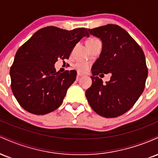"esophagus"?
<instances>
[{
    "label": "esophagus",
    "mask_w": 158,
    "mask_h": 158,
    "mask_svg": "<svg viewBox=\"0 0 158 158\" xmlns=\"http://www.w3.org/2000/svg\"><path fill=\"white\" fill-rule=\"evenodd\" d=\"M83 76V74H81V73H78V74H77V80H79V79L80 77H81Z\"/></svg>",
    "instance_id": "34e87169"
}]
</instances>
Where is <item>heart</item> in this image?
Returning <instances> with one entry per match:
<instances>
[{
  "label": "heart",
  "mask_w": 158,
  "mask_h": 158,
  "mask_svg": "<svg viewBox=\"0 0 158 158\" xmlns=\"http://www.w3.org/2000/svg\"><path fill=\"white\" fill-rule=\"evenodd\" d=\"M97 41H100V40L97 39V38H90L87 41V45H88V47H89L90 45L94 44V43L97 42ZM73 67L77 71L80 72V73H85L89 68V64L86 61H79L74 64Z\"/></svg>",
  "instance_id": "obj_1"
}]
</instances>
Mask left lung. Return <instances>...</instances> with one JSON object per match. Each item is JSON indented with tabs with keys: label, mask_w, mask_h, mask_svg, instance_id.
I'll return each instance as SVG.
<instances>
[{
	"label": "left lung",
	"mask_w": 158,
	"mask_h": 158,
	"mask_svg": "<svg viewBox=\"0 0 158 158\" xmlns=\"http://www.w3.org/2000/svg\"><path fill=\"white\" fill-rule=\"evenodd\" d=\"M88 31L101 39L102 48L92 66V85L85 96L99 115L117 117L131 109L144 90L148 77L144 52L118 25L107 24ZM101 73H112L106 85L97 77Z\"/></svg>",
	"instance_id": "8db88e82"
}]
</instances>
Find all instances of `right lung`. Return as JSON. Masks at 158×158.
Returning a JSON list of instances; mask_svg holds the SVG:
<instances>
[{
  "label": "right lung",
  "instance_id": "right-lung-1",
  "mask_svg": "<svg viewBox=\"0 0 158 158\" xmlns=\"http://www.w3.org/2000/svg\"><path fill=\"white\" fill-rule=\"evenodd\" d=\"M85 36H89L85 28L66 30L47 27L20 47L10 73L12 93L23 109L44 115L62 104L68 88L76 80L77 71L59 73L54 64L58 59H69Z\"/></svg>",
  "mask_w": 158,
  "mask_h": 158
}]
</instances>
